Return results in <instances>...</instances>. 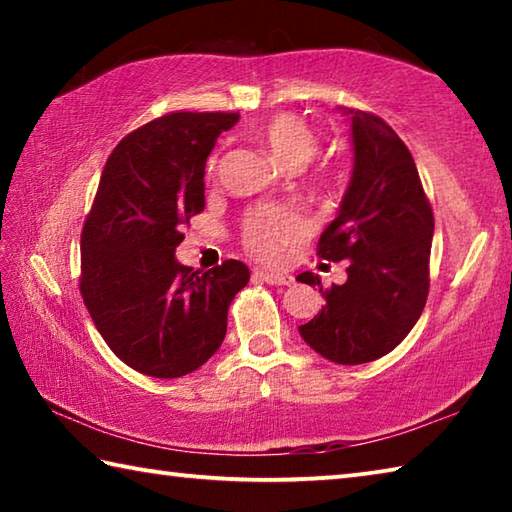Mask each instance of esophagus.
I'll return each instance as SVG.
<instances>
[{"mask_svg":"<svg viewBox=\"0 0 512 512\" xmlns=\"http://www.w3.org/2000/svg\"><path fill=\"white\" fill-rule=\"evenodd\" d=\"M255 277L266 282V284H275V287H289L293 282V277L287 273H275V271H255Z\"/></svg>","mask_w":512,"mask_h":512,"instance_id":"1","label":"esophagus"}]
</instances>
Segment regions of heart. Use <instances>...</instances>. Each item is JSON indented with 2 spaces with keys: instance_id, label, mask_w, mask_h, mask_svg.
Wrapping results in <instances>:
<instances>
[{
  "instance_id": "1",
  "label": "heart",
  "mask_w": 512,
  "mask_h": 512,
  "mask_svg": "<svg viewBox=\"0 0 512 512\" xmlns=\"http://www.w3.org/2000/svg\"><path fill=\"white\" fill-rule=\"evenodd\" d=\"M255 137L277 162L291 169L305 164L318 151L316 133L305 119L293 112H280L271 117L259 126ZM212 169L214 162H210ZM302 232H305V219L287 205H257L241 223V241L248 253L259 259H275L284 246L300 239Z\"/></svg>"
}]
</instances>
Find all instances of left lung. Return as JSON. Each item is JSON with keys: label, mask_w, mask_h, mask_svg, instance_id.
<instances>
[{"label": "left lung", "mask_w": 512, "mask_h": 512, "mask_svg": "<svg viewBox=\"0 0 512 512\" xmlns=\"http://www.w3.org/2000/svg\"><path fill=\"white\" fill-rule=\"evenodd\" d=\"M345 115L354 169L316 255L348 262V280L320 287L325 307L298 332L325 359L357 366L397 348L418 323L429 296L433 212L413 155L393 128L372 112L345 108ZM298 280L320 284L314 273Z\"/></svg>", "instance_id": "1"}]
</instances>
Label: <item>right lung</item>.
<instances>
[{
  "label": "right lung",
  "instance_id": "obj_1",
  "mask_svg": "<svg viewBox=\"0 0 512 512\" xmlns=\"http://www.w3.org/2000/svg\"><path fill=\"white\" fill-rule=\"evenodd\" d=\"M239 112H169L128 133L103 167L81 232L79 287L103 341L142 375L173 379L221 348L250 271L178 264L183 225L205 207V160Z\"/></svg>",
  "mask_w": 512,
  "mask_h": 512
}]
</instances>
